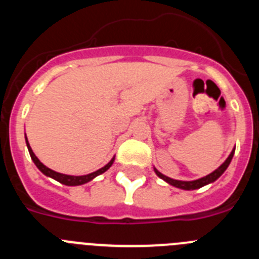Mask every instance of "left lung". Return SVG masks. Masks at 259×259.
Masks as SVG:
<instances>
[{"label": "left lung", "instance_id": "1", "mask_svg": "<svg viewBox=\"0 0 259 259\" xmlns=\"http://www.w3.org/2000/svg\"><path fill=\"white\" fill-rule=\"evenodd\" d=\"M233 154H235V149L231 152V154L228 155V158L226 159V161L223 162V163L221 164V166L217 168L215 171H212L211 174H209V175L203 176V178H201V179H197V180H193V182H183V180H174L171 179V178H167L166 175H163V174H161L159 171L157 170V168H154L155 174H157L161 179H163L164 182H167L168 184L174 185V187H176V188H180V189H185V191H192V189H198L201 188V187H203V185L206 184H210V183L215 182V180L218 179L219 176L222 175V174L224 172V171L227 170V167L230 166L231 161H232V157Z\"/></svg>", "mask_w": 259, "mask_h": 259}]
</instances>
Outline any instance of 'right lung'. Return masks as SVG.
I'll use <instances>...</instances> for the list:
<instances>
[{
    "label": "right lung",
    "instance_id": "add662e5",
    "mask_svg": "<svg viewBox=\"0 0 259 259\" xmlns=\"http://www.w3.org/2000/svg\"><path fill=\"white\" fill-rule=\"evenodd\" d=\"M26 143H27V148H28V152H29V155H31L32 161L35 162V164L37 166L38 170L41 171V172L44 174V175L49 176V178H53L54 180H57V182L62 183V184L65 185H81V184H85V183L91 182L92 179H95L96 176L101 175V174H104L105 171H107L111 167V164H113L114 162V158L111 159V161L109 162V163L106 164V166H104L102 168H100V170L95 171V172L92 174H88V175H83V176H72V175H65V174H59V172H56V171L50 170L49 167H47L45 164L41 163L40 161H38V158L36 157L35 153L32 152L31 146H29L28 144V140H27L26 137Z\"/></svg>",
    "mask_w": 259,
    "mask_h": 259
}]
</instances>
